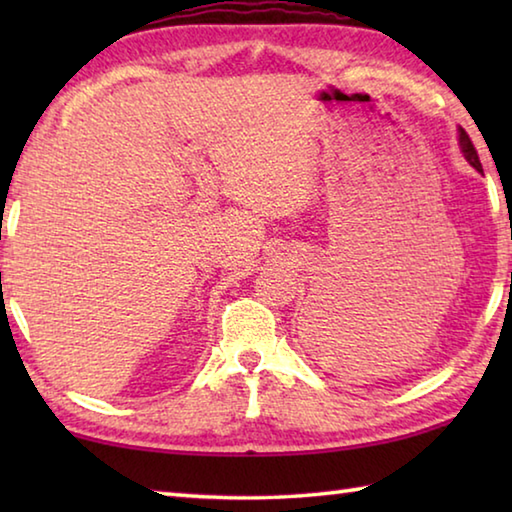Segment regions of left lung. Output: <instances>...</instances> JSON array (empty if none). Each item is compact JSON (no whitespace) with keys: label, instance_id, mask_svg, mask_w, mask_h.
Here are the masks:
<instances>
[{"label":"left lung","instance_id":"obj_1","mask_svg":"<svg viewBox=\"0 0 512 512\" xmlns=\"http://www.w3.org/2000/svg\"><path fill=\"white\" fill-rule=\"evenodd\" d=\"M461 149H463V153H465V158H467V162H470L474 169H479V171H481L479 153H476V149H474V144H472V140H470V135H467V133L463 131V128H461Z\"/></svg>","mask_w":512,"mask_h":512}]
</instances>
